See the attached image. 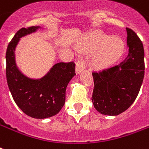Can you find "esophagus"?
Returning <instances> with one entry per match:
<instances>
[{"mask_svg": "<svg viewBox=\"0 0 149 149\" xmlns=\"http://www.w3.org/2000/svg\"><path fill=\"white\" fill-rule=\"evenodd\" d=\"M87 64V60H85L84 58H80L77 62V65H76V72L77 73H79L81 72L86 66Z\"/></svg>", "mask_w": 149, "mask_h": 149, "instance_id": "obj_1", "label": "esophagus"}]
</instances>
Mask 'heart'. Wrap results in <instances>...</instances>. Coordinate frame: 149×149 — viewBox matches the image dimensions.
<instances>
[{"mask_svg":"<svg viewBox=\"0 0 149 149\" xmlns=\"http://www.w3.org/2000/svg\"><path fill=\"white\" fill-rule=\"evenodd\" d=\"M85 48L90 52L101 51L95 57V62L97 67L111 64L121 56L124 51V43L119 37H112L104 32H97L90 38Z\"/></svg>","mask_w":149,"mask_h":149,"instance_id":"heart-1","label":"heart"}]
</instances>
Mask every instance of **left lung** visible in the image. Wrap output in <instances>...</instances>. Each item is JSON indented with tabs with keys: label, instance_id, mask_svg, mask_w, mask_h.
<instances>
[{
	"label": "left lung",
	"instance_id": "1",
	"mask_svg": "<svg viewBox=\"0 0 149 149\" xmlns=\"http://www.w3.org/2000/svg\"><path fill=\"white\" fill-rule=\"evenodd\" d=\"M128 55L120 64L93 71L92 102L102 114L117 116L127 109L140 91L145 76L142 41L127 27Z\"/></svg>",
	"mask_w": 149,
	"mask_h": 149
}]
</instances>
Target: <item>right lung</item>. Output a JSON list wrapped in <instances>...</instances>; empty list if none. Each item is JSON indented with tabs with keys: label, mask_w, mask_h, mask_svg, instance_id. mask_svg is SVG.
Here are the masks:
<instances>
[{
	"label": "right lung",
	"mask_w": 149,
	"mask_h": 149,
	"mask_svg": "<svg viewBox=\"0 0 149 149\" xmlns=\"http://www.w3.org/2000/svg\"><path fill=\"white\" fill-rule=\"evenodd\" d=\"M38 26L23 27L9 42L6 52V78L16 105L25 114L35 119L58 114L65 102V90L74 77L73 62H59L44 77L31 79L22 74L15 62V48L19 38L37 30Z\"/></svg>",
	"instance_id": "obj_1"
}]
</instances>
